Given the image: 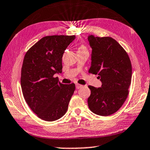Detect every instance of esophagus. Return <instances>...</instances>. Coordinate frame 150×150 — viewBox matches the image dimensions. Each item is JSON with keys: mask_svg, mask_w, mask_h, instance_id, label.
Wrapping results in <instances>:
<instances>
[{"mask_svg": "<svg viewBox=\"0 0 150 150\" xmlns=\"http://www.w3.org/2000/svg\"><path fill=\"white\" fill-rule=\"evenodd\" d=\"M75 86H76V88L77 89H79V88H81V87L83 86L82 85L79 84V83H76V84H75Z\"/></svg>", "mask_w": 150, "mask_h": 150, "instance_id": "34e87169", "label": "esophagus"}]
</instances>
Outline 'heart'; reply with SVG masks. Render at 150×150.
Instances as JSON below:
<instances>
[{"mask_svg":"<svg viewBox=\"0 0 150 150\" xmlns=\"http://www.w3.org/2000/svg\"><path fill=\"white\" fill-rule=\"evenodd\" d=\"M79 49H86V48H85L84 47H83V46H81V47H79Z\"/></svg>","mask_w":150,"mask_h":150,"instance_id":"b5f03b06","label":"heart"}]
</instances>
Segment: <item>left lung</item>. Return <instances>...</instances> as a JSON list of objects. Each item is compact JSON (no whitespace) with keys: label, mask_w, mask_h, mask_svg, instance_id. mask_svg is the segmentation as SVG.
I'll return each instance as SVG.
<instances>
[{"label":"left lung","mask_w":150,"mask_h":150,"mask_svg":"<svg viewBox=\"0 0 150 150\" xmlns=\"http://www.w3.org/2000/svg\"><path fill=\"white\" fill-rule=\"evenodd\" d=\"M92 48L91 67L88 72L98 75L101 86H88L91 94L88 105L93 113L109 116L122 106L128 95L132 79V64L123 48L110 37H88Z\"/></svg>","instance_id":"1"}]
</instances>
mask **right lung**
Segmentation results:
<instances>
[{"mask_svg": "<svg viewBox=\"0 0 150 150\" xmlns=\"http://www.w3.org/2000/svg\"><path fill=\"white\" fill-rule=\"evenodd\" d=\"M75 38V35L45 36L24 57L21 78L24 98L42 120H57L67 111L75 85L61 83L55 75L62 71L63 54Z\"/></svg>", "mask_w": 150, "mask_h": 150, "instance_id": "obj_1", "label": "right lung"}]
</instances>
